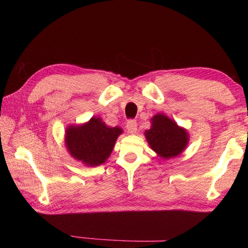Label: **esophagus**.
Listing matches in <instances>:
<instances>
[{
	"label": "esophagus",
	"instance_id": "34e87169",
	"mask_svg": "<svg viewBox=\"0 0 248 248\" xmlns=\"http://www.w3.org/2000/svg\"><path fill=\"white\" fill-rule=\"evenodd\" d=\"M125 128H127L129 133L133 134L136 132V130H138V123H136V120H134V119H130L127 123Z\"/></svg>",
	"mask_w": 248,
	"mask_h": 248
}]
</instances>
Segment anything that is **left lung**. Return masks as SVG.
Segmentation results:
<instances>
[{"label": "left lung", "instance_id": "obj_1", "mask_svg": "<svg viewBox=\"0 0 248 248\" xmlns=\"http://www.w3.org/2000/svg\"><path fill=\"white\" fill-rule=\"evenodd\" d=\"M151 121V128L145 135L152 150L164 159L180 155L188 140L186 131L163 114L155 115Z\"/></svg>", "mask_w": 248, "mask_h": 248}]
</instances>
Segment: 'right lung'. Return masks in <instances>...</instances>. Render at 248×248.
Listing matches in <instances>:
<instances>
[{"label": "right lung", "instance_id": "1", "mask_svg": "<svg viewBox=\"0 0 248 248\" xmlns=\"http://www.w3.org/2000/svg\"><path fill=\"white\" fill-rule=\"evenodd\" d=\"M121 133L119 127H108L100 118L93 117L85 124L67 129L66 146L75 159L97 166L107 161Z\"/></svg>", "mask_w": 248, "mask_h": 248}]
</instances>
